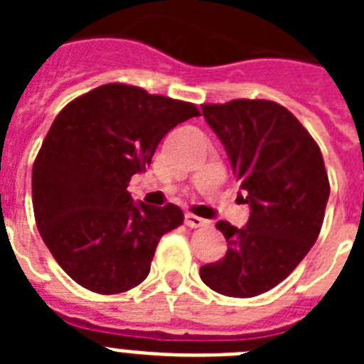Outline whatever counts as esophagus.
I'll return each mask as SVG.
<instances>
[{"instance_id": "obj_1", "label": "esophagus", "mask_w": 364, "mask_h": 364, "mask_svg": "<svg viewBox=\"0 0 364 364\" xmlns=\"http://www.w3.org/2000/svg\"><path fill=\"white\" fill-rule=\"evenodd\" d=\"M184 222L188 228H200V226H205V224H208V220H204V218L197 217V215H193V213H186Z\"/></svg>"}]
</instances>
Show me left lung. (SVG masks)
I'll list each match as a JSON object with an SVG mask.
<instances>
[{"mask_svg":"<svg viewBox=\"0 0 364 364\" xmlns=\"http://www.w3.org/2000/svg\"><path fill=\"white\" fill-rule=\"evenodd\" d=\"M202 114L250 204L246 228L218 220L228 252L200 268L217 294L255 297L284 281L319 237L330 197L324 160L301 122L269 100L204 104Z\"/></svg>","mask_w":364,"mask_h":364,"instance_id":"left-lung-1","label":"left lung"}]
</instances>
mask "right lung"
<instances>
[{
  "instance_id": "1",
  "label": "right lung",
  "mask_w": 364,
  "mask_h": 364,
  "mask_svg": "<svg viewBox=\"0 0 364 364\" xmlns=\"http://www.w3.org/2000/svg\"><path fill=\"white\" fill-rule=\"evenodd\" d=\"M198 117L188 102L105 83L60 111L32 167L41 239L73 281L112 295L149 275L162 235L178 228V205L131 198V176L149 166L175 125Z\"/></svg>"
}]
</instances>
